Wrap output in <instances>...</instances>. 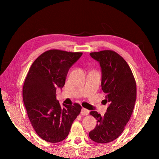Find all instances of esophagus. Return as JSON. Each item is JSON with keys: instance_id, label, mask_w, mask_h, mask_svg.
I'll list each match as a JSON object with an SVG mask.
<instances>
[{"instance_id": "1", "label": "esophagus", "mask_w": 159, "mask_h": 159, "mask_svg": "<svg viewBox=\"0 0 159 159\" xmlns=\"http://www.w3.org/2000/svg\"><path fill=\"white\" fill-rule=\"evenodd\" d=\"M80 114H81V115H83V116L88 115V114H89V110L86 109H85V108H82L81 112H80Z\"/></svg>"}]
</instances>
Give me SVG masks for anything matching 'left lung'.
I'll use <instances>...</instances> for the list:
<instances>
[{"label":"left lung","instance_id":"1","mask_svg":"<svg viewBox=\"0 0 159 159\" xmlns=\"http://www.w3.org/2000/svg\"><path fill=\"white\" fill-rule=\"evenodd\" d=\"M90 55L101 66L102 90L109 105L102 116L96 111L90 112L97 125L89 137L98 143H108L120 135L130 120L136 101V83L128 63L114 51L102 50Z\"/></svg>","mask_w":159,"mask_h":159}]
</instances>
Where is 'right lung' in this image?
<instances>
[{
  "label": "right lung",
  "mask_w": 159,
  "mask_h": 159,
  "mask_svg": "<svg viewBox=\"0 0 159 159\" xmlns=\"http://www.w3.org/2000/svg\"><path fill=\"white\" fill-rule=\"evenodd\" d=\"M82 52L50 50L41 54L31 66L23 86V101L32 126L40 138L57 143L68 135L81 106H61L56 89L62 88L69 69Z\"/></svg>",
  "instance_id": "right-lung-1"
}]
</instances>
